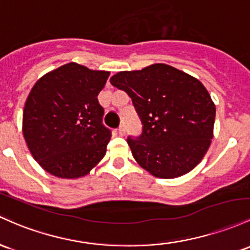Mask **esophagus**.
<instances>
[{
	"mask_svg": "<svg viewBox=\"0 0 250 250\" xmlns=\"http://www.w3.org/2000/svg\"><path fill=\"white\" fill-rule=\"evenodd\" d=\"M118 132H119L120 136H124L125 132H126V128H125L124 124H122L119 126V128H118Z\"/></svg>",
	"mask_w": 250,
	"mask_h": 250,
	"instance_id": "1",
	"label": "esophagus"
}]
</instances>
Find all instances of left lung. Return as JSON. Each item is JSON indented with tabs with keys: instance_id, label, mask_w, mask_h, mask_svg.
Listing matches in <instances>:
<instances>
[{
	"instance_id": "left-lung-1",
	"label": "left lung",
	"mask_w": 250,
	"mask_h": 250,
	"mask_svg": "<svg viewBox=\"0 0 250 250\" xmlns=\"http://www.w3.org/2000/svg\"><path fill=\"white\" fill-rule=\"evenodd\" d=\"M131 98L139 137H127L138 164L159 178H176L202 161L212 139L216 108L201 81L165 63L119 72L110 79Z\"/></svg>"
}]
</instances>
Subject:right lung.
I'll use <instances>...</instances> for the list:
<instances>
[{"label":"right lung","mask_w":250,"mask_h":250,"mask_svg":"<svg viewBox=\"0 0 250 250\" xmlns=\"http://www.w3.org/2000/svg\"><path fill=\"white\" fill-rule=\"evenodd\" d=\"M110 73L71 62L36 81L23 110V136L35 161L52 175H87L106 153L111 130L98 94Z\"/></svg>","instance_id":"obj_1"}]
</instances>
